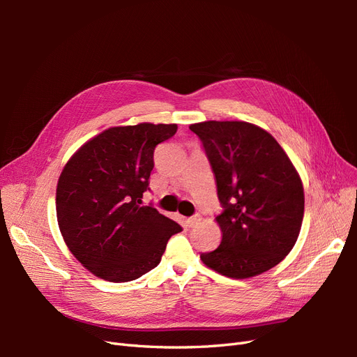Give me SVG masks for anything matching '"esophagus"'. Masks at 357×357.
I'll return each instance as SVG.
<instances>
[{"instance_id":"esophagus-1","label":"esophagus","mask_w":357,"mask_h":357,"mask_svg":"<svg viewBox=\"0 0 357 357\" xmlns=\"http://www.w3.org/2000/svg\"><path fill=\"white\" fill-rule=\"evenodd\" d=\"M201 215L199 214H195V215H192V218H189L188 219V223H189V226L192 228V226H197L199 222H201Z\"/></svg>"}]
</instances>
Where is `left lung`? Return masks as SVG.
<instances>
[{
	"label": "left lung",
	"instance_id": "8db88e82",
	"mask_svg": "<svg viewBox=\"0 0 357 357\" xmlns=\"http://www.w3.org/2000/svg\"><path fill=\"white\" fill-rule=\"evenodd\" d=\"M208 158L223 211L222 243L202 253L208 268L231 278L262 274L294 248L304 219V188L275 138L248 122L189 126Z\"/></svg>",
	"mask_w": 357,
	"mask_h": 357
}]
</instances>
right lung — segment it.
Masks as SVG:
<instances>
[{
    "mask_svg": "<svg viewBox=\"0 0 357 357\" xmlns=\"http://www.w3.org/2000/svg\"><path fill=\"white\" fill-rule=\"evenodd\" d=\"M177 125L114 126L91 138L63 167L56 218L74 257L113 283L131 282L158 266L181 226L143 205L155 147Z\"/></svg>",
    "mask_w": 357,
    "mask_h": 357,
    "instance_id": "add662e5",
    "label": "right lung"
}]
</instances>
